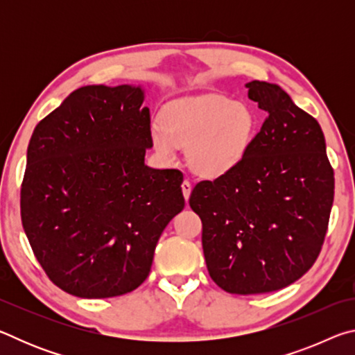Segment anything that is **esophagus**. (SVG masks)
<instances>
[{"label":"esophagus","mask_w":355,"mask_h":355,"mask_svg":"<svg viewBox=\"0 0 355 355\" xmlns=\"http://www.w3.org/2000/svg\"><path fill=\"white\" fill-rule=\"evenodd\" d=\"M182 191H183V196H184L186 202H188L189 196H191V191H192V186H191V182H189V180H184V182L182 183Z\"/></svg>","instance_id":"esophagus-1"}]
</instances>
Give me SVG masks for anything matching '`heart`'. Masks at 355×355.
I'll return each instance as SVG.
<instances>
[{
  "instance_id": "1",
  "label": "heart",
  "mask_w": 355,
  "mask_h": 355,
  "mask_svg": "<svg viewBox=\"0 0 355 355\" xmlns=\"http://www.w3.org/2000/svg\"><path fill=\"white\" fill-rule=\"evenodd\" d=\"M163 117L164 123L152 125L155 148L166 158H175L180 147H189L191 169L203 177L233 169L243 159L255 127L248 106L218 94L172 101Z\"/></svg>"
}]
</instances>
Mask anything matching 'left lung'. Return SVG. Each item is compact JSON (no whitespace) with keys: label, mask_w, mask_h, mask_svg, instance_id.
Returning a JSON list of instances; mask_svg holds the SVG:
<instances>
[{"label":"left lung","mask_w":355,"mask_h":355,"mask_svg":"<svg viewBox=\"0 0 355 355\" xmlns=\"http://www.w3.org/2000/svg\"><path fill=\"white\" fill-rule=\"evenodd\" d=\"M248 87L268 114L260 131L233 169L199 182L189 197L209 277L233 294L282 290L313 266L335 189L318 120L277 84Z\"/></svg>","instance_id":"left-lung-1"}]
</instances>
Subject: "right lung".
I'll return each mask as SVG.
<instances>
[{
	"instance_id": "right-lung-1",
	"label": "right lung",
	"mask_w": 355,
	"mask_h": 355,
	"mask_svg": "<svg viewBox=\"0 0 355 355\" xmlns=\"http://www.w3.org/2000/svg\"><path fill=\"white\" fill-rule=\"evenodd\" d=\"M142 101L128 84L80 87L29 141L21 224L48 279L73 296L136 290L184 208L183 173L144 164L153 141Z\"/></svg>"
}]
</instances>
